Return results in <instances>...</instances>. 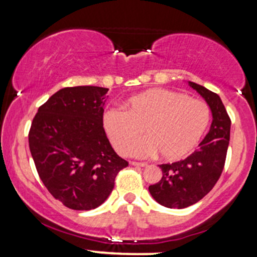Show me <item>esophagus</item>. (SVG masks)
<instances>
[{"label":"esophagus","instance_id":"obj_1","mask_svg":"<svg viewBox=\"0 0 257 257\" xmlns=\"http://www.w3.org/2000/svg\"><path fill=\"white\" fill-rule=\"evenodd\" d=\"M131 164L135 167H146L147 166L146 163H143V162H131Z\"/></svg>","mask_w":257,"mask_h":257}]
</instances>
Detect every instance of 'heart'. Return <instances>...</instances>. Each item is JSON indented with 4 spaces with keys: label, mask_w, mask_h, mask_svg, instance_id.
I'll return each instance as SVG.
<instances>
[{
    "label": "heart",
    "mask_w": 257,
    "mask_h": 257,
    "mask_svg": "<svg viewBox=\"0 0 257 257\" xmlns=\"http://www.w3.org/2000/svg\"><path fill=\"white\" fill-rule=\"evenodd\" d=\"M209 122L210 108L204 101L168 89L132 96L125 110L108 108L102 117L106 134L119 153L149 157L159 152L167 161L186 157L204 135ZM141 128L148 137L135 146Z\"/></svg>",
    "instance_id": "1"
}]
</instances>
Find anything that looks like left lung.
<instances>
[{"label":"left lung","instance_id":"8db88e82","mask_svg":"<svg viewBox=\"0 0 257 257\" xmlns=\"http://www.w3.org/2000/svg\"><path fill=\"white\" fill-rule=\"evenodd\" d=\"M188 84L205 99L213 113V122L199 149L192 155L159 166L163 176L157 184L150 186L149 191L156 202L170 209L187 208L213 190L222 174L229 144L231 118L220 96L203 85L193 82Z\"/></svg>","mask_w":257,"mask_h":257}]
</instances>
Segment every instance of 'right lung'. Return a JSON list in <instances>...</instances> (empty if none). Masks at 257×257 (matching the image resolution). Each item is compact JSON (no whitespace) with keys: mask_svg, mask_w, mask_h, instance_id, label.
Here are the masks:
<instances>
[{"mask_svg":"<svg viewBox=\"0 0 257 257\" xmlns=\"http://www.w3.org/2000/svg\"><path fill=\"white\" fill-rule=\"evenodd\" d=\"M107 88H63L40 106L29 132L38 176L73 210L98 208L128 162L112 149L102 124Z\"/></svg>","mask_w":257,"mask_h":257,"instance_id":"1","label":"right lung"}]
</instances>
